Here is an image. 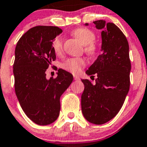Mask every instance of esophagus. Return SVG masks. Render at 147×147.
I'll use <instances>...</instances> for the list:
<instances>
[{
	"instance_id": "1",
	"label": "esophagus",
	"mask_w": 147,
	"mask_h": 147,
	"mask_svg": "<svg viewBox=\"0 0 147 147\" xmlns=\"http://www.w3.org/2000/svg\"><path fill=\"white\" fill-rule=\"evenodd\" d=\"M74 80H80V77H79L78 76H76V75H74Z\"/></svg>"
}]
</instances>
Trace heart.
<instances>
[{
    "mask_svg": "<svg viewBox=\"0 0 147 147\" xmlns=\"http://www.w3.org/2000/svg\"><path fill=\"white\" fill-rule=\"evenodd\" d=\"M72 34L82 44L85 45V50L88 54H96L98 52V47L94 43L95 34L92 31L86 28H79L75 29ZM53 48L57 55H61L62 53L63 40L61 37H58L55 39L53 42ZM86 63V60L83 58H71L64 62L62 67L66 71L74 74H77L81 72Z\"/></svg>",
    "mask_w": 147,
    "mask_h": 147,
    "instance_id": "b5f03b06",
    "label": "heart"
}]
</instances>
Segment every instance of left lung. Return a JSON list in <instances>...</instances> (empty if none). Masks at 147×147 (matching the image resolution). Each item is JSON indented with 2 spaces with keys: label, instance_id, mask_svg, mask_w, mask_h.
I'll return each instance as SVG.
<instances>
[{
  "label": "left lung",
  "instance_id": "8db88e82",
  "mask_svg": "<svg viewBox=\"0 0 147 147\" xmlns=\"http://www.w3.org/2000/svg\"><path fill=\"white\" fill-rule=\"evenodd\" d=\"M93 22L96 28L102 29V53L86 72L97 75L95 84L82 80L85 88L81 107L87 121L102 125L114 118L124 104L130 87L131 61L128 40L122 31L104 20Z\"/></svg>",
  "mask_w": 147,
  "mask_h": 147
}]
</instances>
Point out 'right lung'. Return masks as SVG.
<instances>
[{
    "instance_id": "right-lung-1",
    "label": "right lung",
    "mask_w": 147,
    "mask_h": 147,
    "mask_svg": "<svg viewBox=\"0 0 147 147\" xmlns=\"http://www.w3.org/2000/svg\"><path fill=\"white\" fill-rule=\"evenodd\" d=\"M61 32L55 26H36L25 33L16 47V94L26 116L40 125L51 124L59 117L60 97L73 81V75L62 69L55 78L46 77L47 69L56 59L53 40Z\"/></svg>"
}]
</instances>
